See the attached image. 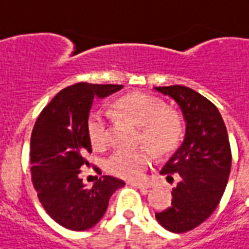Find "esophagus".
I'll use <instances>...</instances> for the list:
<instances>
[{
    "label": "esophagus",
    "mask_w": 249,
    "mask_h": 249,
    "mask_svg": "<svg viewBox=\"0 0 249 249\" xmlns=\"http://www.w3.org/2000/svg\"><path fill=\"white\" fill-rule=\"evenodd\" d=\"M130 185L135 188H139V189H143V191H147L148 188H151V185L147 183H138V181H130Z\"/></svg>",
    "instance_id": "esophagus-1"
}]
</instances>
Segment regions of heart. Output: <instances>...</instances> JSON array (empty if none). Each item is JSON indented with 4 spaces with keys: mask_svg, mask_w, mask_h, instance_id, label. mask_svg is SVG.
I'll list each match as a JSON object with an SVG mask.
<instances>
[{
    "mask_svg": "<svg viewBox=\"0 0 249 249\" xmlns=\"http://www.w3.org/2000/svg\"><path fill=\"white\" fill-rule=\"evenodd\" d=\"M115 112L121 118L142 126V143L149 145L157 156H167L177 148L183 134V123L177 111L167 108L162 101L143 92H133L119 98ZM112 120L106 111L93 110L87 120V133L92 145L105 148L111 139ZM153 161L148 148H119L106 167L115 177L137 180L143 178Z\"/></svg>",
    "mask_w": 249,
    "mask_h": 249,
    "instance_id": "heart-1",
    "label": "heart"
}]
</instances>
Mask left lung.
Returning <instances> with one entry per match:
<instances>
[{"instance_id":"1","label":"left lung","mask_w":249,"mask_h":249,"mask_svg":"<svg viewBox=\"0 0 249 249\" xmlns=\"http://www.w3.org/2000/svg\"><path fill=\"white\" fill-rule=\"evenodd\" d=\"M180 107L185 120V135L161 174L167 181L179 178L171 192L169 209L157 212L162 228L185 233L197 228L219 205L231 167L229 137L219 110L206 97L184 86L156 87Z\"/></svg>"}]
</instances>
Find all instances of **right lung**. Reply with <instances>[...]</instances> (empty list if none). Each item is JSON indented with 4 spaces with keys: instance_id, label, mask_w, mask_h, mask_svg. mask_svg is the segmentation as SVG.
Wrapping results in <instances>:
<instances>
[{
    "instance_id": "obj_1",
    "label": "right lung",
    "mask_w": 249,
    "mask_h": 249,
    "mask_svg": "<svg viewBox=\"0 0 249 249\" xmlns=\"http://www.w3.org/2000/svg\"><path fill=\"white\" fill-rule=\"evenodd\" d=\"M123 86L78 83L60 90L44 107L30 137V171L38 199L48 215L69 230L82 231L96 225L110 197L125 183L104 175L88 188L79 178L89 166L92 152L87 120L94 98H105Z\"/></svg>"
}]
</instances>
